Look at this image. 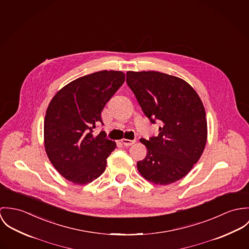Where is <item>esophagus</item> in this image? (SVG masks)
<instances>
[{
    "mask_svg": "<svg viewBox=\"0 0 249 249\" xmlns=\"http://www.w3.org/2000/svg\"><path fill=\"white\" fill-rule=\"evenodd\" d=\"M121 142H122V144L124 145V146H131V145H133V144H135L136 143V140H130V139H122L121 140Z\"/></svg>",
    "mask_w": 249,
    "mask_h": 249,
    "instance_id": "esophagus-1",
    "label": "esophagus"
}]
</instances>
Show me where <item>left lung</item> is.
<instances>
[{"label":"left lung","instance_id":"1","mask_svg":"<svg viewBox=\"0 0 249 249\" xmlns=\"http://www.w3.org/2000/svg\"><path fill=\"white\" fill-rule=\"evenodd\" d=\"M129 88L160 133L140 141L147 147L138 172L147 180L166 185L185 177L199 160L207 138L203 104L184 80L158 71H128Z\"/></svg>","mask_w":249,"mask_h":249}]
</instances>
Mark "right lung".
<instances>
[{
    "mask_svg": "<svg viewBox=\"0 0 249 249\" xmlns=\"http://www.w3.org/2000/svg\"><path fill=\"white\" fill-rule=\"evenodd\" d=\"M125 81L122 71H101L77 78L51 101L44 123L45 148L56 170L75 184L89 183L106 169L115 142L93 129L105 105Z\"/></svg>",
    "mask_w": 249,
    "mask_h": 249,
    "instance_id": "obj_1",
    "label": "right lung"
}]
</instances>
